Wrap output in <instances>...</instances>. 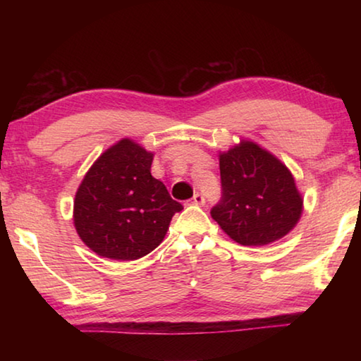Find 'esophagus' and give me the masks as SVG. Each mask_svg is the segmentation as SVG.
Segmentation results:
<instances>
[{
	"label": "esophagus",
	"mask_w": 361,
	"mask_h": 361,
	"mask_svg": "<svg viewBox=\"0 0 361 361\" xmlns=\"http://www.w3.org/2000/svg\"><path fill=\"white\" fill-rule=\"evenodd\" d=\"M192 204H195V205H204V204H205V195H204V194H200V192L194 194V197H192Z\"/></svg>",
	"instance_id": "1"
}]
</instances>
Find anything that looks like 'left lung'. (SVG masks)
Segmentation results:
<instances>
[{
  "mask_svg": "<svg viewBox=\"0 0 361 361\" xmlns=\"http://www.w3.org/2000/svg\"><path fill=\"white\" fill-rule=\"evenodd\" d=\"M221 199L212 218L240 245H267L295 228L302 199L277 157L253 142L219 154Z\"/></svg>",
  "mask_w": 361,
  "mask_h": 361,
  "instance_id": "1",
  "label": "left lung"
}]
</instances>
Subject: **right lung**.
Segmentation results:
<instances>
[{"mask_svg": "<svg viewBox=\"0 0 361 361\" xmlns=\"http://www.w3.org/2000/svg\"><path fill=\"white\" fill-rule=\"evenodd\" d=\"M152 154L121 140L97 159L75 199L79 237L97 255L133 261L151 253L183 205L151 175Z\"/></svg>", "mask_w": 361, "mask_h": 361, "instance_id": "obj_1", "label": "right lung"}]
</instances>
